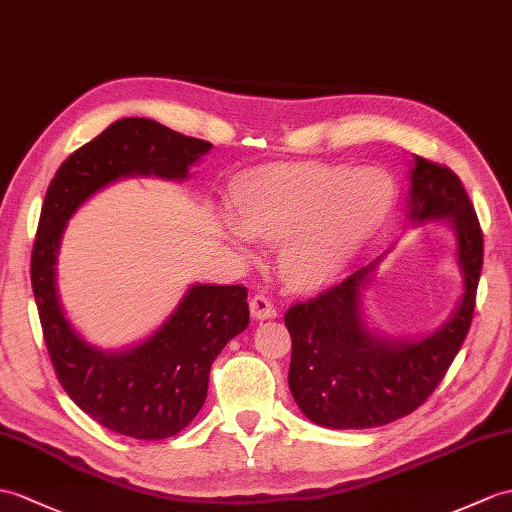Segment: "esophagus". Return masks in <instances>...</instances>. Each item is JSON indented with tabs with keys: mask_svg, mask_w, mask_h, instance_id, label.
Listing matches in <instances>:
<instances>
[{
	"mask_svg": "<svg viewBox=\"0 0 512 512\" xmlns=\"http://www.w3.org/2000/svg\"><path fill=\"white\" fill-rule=\"evenodd\" d=\"M251 314L257 320H266V318H275L277 316V307L272 305V301L264 292L255 294L251 299Z\"/></svg>",
	"mask_w": 512,
	"mask_h": 512,
	"instance_id": "1",
	"label": "esophagus"
}]
</instances>
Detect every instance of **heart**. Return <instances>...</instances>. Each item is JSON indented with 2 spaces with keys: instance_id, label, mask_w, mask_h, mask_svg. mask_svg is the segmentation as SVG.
Instances as JSON below:
<instances>
[{
  "instance_id": "obj_1",
  "label": "heart",
  "mask_w": 512,
  "mask_h": 512,
  "mask_svg": "<svg viewBox=\"0 0 512 512\" xmlns=\"http://www.w3.org/2000/svg\"><path fill=\"white\" fill-rule=\"evenodd\" d=\"M235 218L224 235L240 253L255 237L281 240V275L292 288L334 281L355 251L390 216L397 183L379 168L275 165L244 176L233 189Z\"/></svg>"
}]
</instances>
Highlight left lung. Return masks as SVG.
Returning a JSON list of instances; mask_svg holds the SVG:
<instances>
[{
	"instance_id": "1",
	"label": "left lung",
	"mask_w": 512,
	"mask_h": 512,
	"mask_svg": "<svg viewBox=\"0 0 512 512\" xmlns=\"http://www.w3.org/2000/svg\"><path fill=\"white\" fill-rule=\"evenodd\" d=\"M408 218L445 220L456 237L462 296L432 334L390 338L368 329L364 290L392 248L285 312L292 336L290 392L307 419L331 430H366L417 410L441 384L471 325L482 270V231L460 178L414 154Z\"/></svg>"
}]
</instances>
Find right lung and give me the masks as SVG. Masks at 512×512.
Wrapping results in <instances>:
<instances>
[{
	"mask_svg": "<svg viewBox=\"0 0 512 512\" xmlns=\"http://www.w3.org/2000/svg\"><path fill=\"white\" fill-rule=\"evenodd\" d=\"M213 146L146 117H124L78 148L47 187L32 248V292L58 382L93 421L139 441L170 438L207 399L209 371L231 338L248 327L244 285L192 283L148 338L104 351L69 323L56 264L69 218L111 183L154 176L181 183Z\"/></svg>",
	"mask_w": 512,
	"mask_h": 512,
	"instance_id": "obj_1",
	"label": "right lung"
}]
</instances>
